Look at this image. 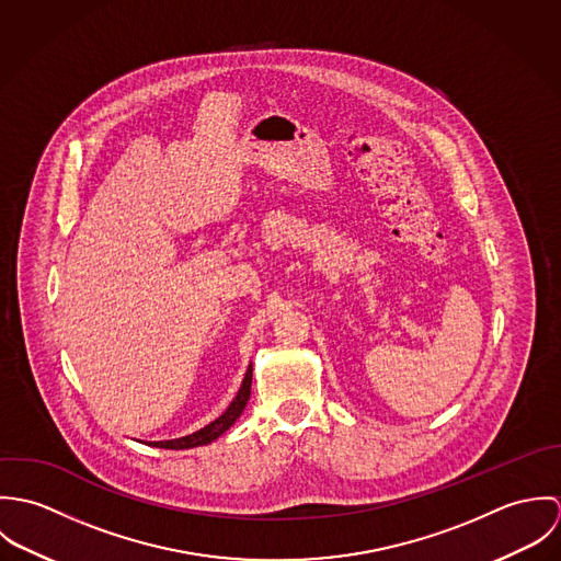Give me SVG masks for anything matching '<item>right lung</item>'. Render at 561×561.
Returning <instances> with one entry per match:
<instances>
[{
    "instance_id": "obj_1",
    "label": "right lung",
    "mask_w": 561,
    "mask_h": 561,
    "mask_svg": "<svg viewBox=\"0 0 561 561\" xmlns=\"http://www.w3.org/2000/svg\"><path fill=\"white\" fill-rule=\"evenodd\" d=\"M250 385H252V367H248L236 400L231 401L227 412H222L216 421H211L209 425H205L203 430H198L190 436L174 438V440H160V443H151V445L161 447V449H190V447H198V445H207V443L216 440L220 434H225L240 419V414L243 412L245 403H248V398H250Z\"/></svg>"
}]
</instances>
